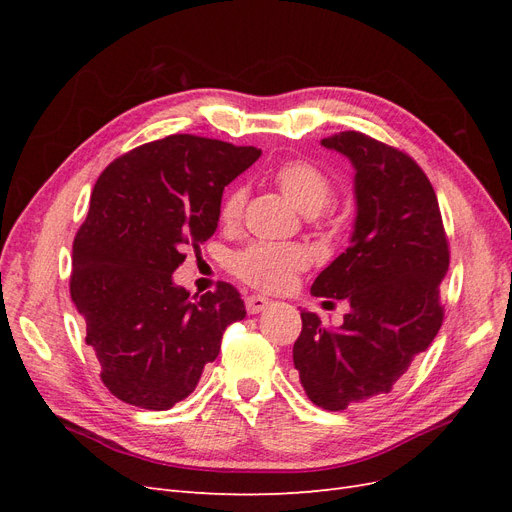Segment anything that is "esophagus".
I'll return each mask as SVG.
<instances>
[{
    "label": "esophagus",
    "mask_w": 512,
    "mask_h": 512,
    "mask_svg": "<svg viewBox=\"0 0 512 512\" xmlns=\"http://www.w3.org/2000/svg\"><path fill=\"white\" fill-rule=\"evenodd\" d=\"M269 303L271 301L267 297H260V294H252V297L245 299V307H247V312H250V314L265 312V309L269 307Z\"/></svg>",
    "instance_id": "esophagus-1"
}]
</instances>
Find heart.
<instances>
[{"instance_id":"b5f03b06","label":"heart","mask_w":512,"mask_h":512,"mask_svg":"<svg viewBox=\"0 0 512 512\" xmlns=\"http://www.w3.org/2000/svg\"><path fill=\"white\" fill-rule=\"evenodd\" d=\"M271 181L290 203L318 226H335L337 213L331 209L333 179L320 166L309 160H286L277 164ZM247 200L243 185L230 188L222 200L220 220L224 226H237ZM232 271L254 288L284 290L292 284L294 275L309 265V254L294 243H252L232 256Z\"/></svg>"}]
</instances>
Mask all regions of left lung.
Returning <instances> with one entry per match:
<instances>
[{
	"mask_svg": "<svg viewBox=\"0 0 512 512\" xmlns=\"http://www.w3.org/2000/svg\"><path fill=\"white\" fill-rule=\"evenodd\" d=\"M322 145L356 170V222L348 250L312 294L344 299L350 312L339 329L301 312L292 361L307 397L337 412L391 393L429 348L444 320L440 282L451 252L433 185L408 153L354 130Z\"/></svg>",
	"mask_w": 512,
	"mask_h": 512,
	"instance_id": "1",
	"label": "left lung"
}]
</instances>
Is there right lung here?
I'll return each mask as SVG.
<instances>
[{
    "mask_svg": "<svg viewBox=\"0 0 512 512\" xmlns=\"http://www.w3.org/2000/svg\"><path fill=\"white\" fill-rule=\"evenodd\" d=\"M258 158L254 147L170 134L102 170L74 237L70 297L117 399L173 408L220 354L228 324L245 318L232 284L192 301L173 273L185 247L200 250L218 228L226 185Z\"/></svg>",
    "mask_w": 512,
    "mask_h": 512,
    "instance_id": "obj_1",
    "label": "right lung"
}]
</instances>
